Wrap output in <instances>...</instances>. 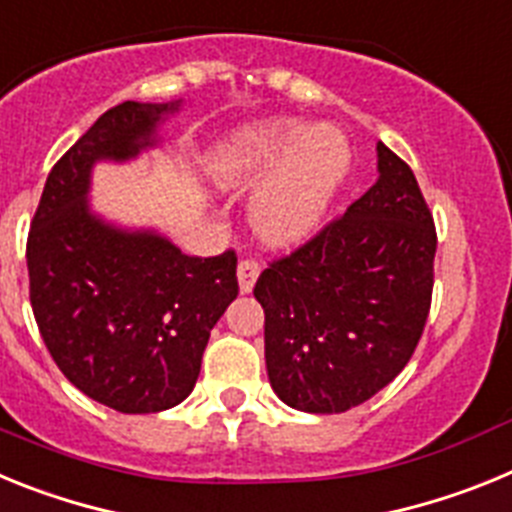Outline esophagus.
<instances>
[{"label":"esophagus","instance_id":"1","mask_svg":"<svg viewBox=\"0 0 512 512\" xmlns=\"http://www.w3.org/2000/svg\"><path fill=\"white\" fill-rule=\"evenodd\" d=\"M259 274H261L259 261L243 259L241 264H238V284H241L243 295H248V292H251L253 284H256V279H259Z\"/></svg>","mask_w":512,"mask_h":512}]
</instances>
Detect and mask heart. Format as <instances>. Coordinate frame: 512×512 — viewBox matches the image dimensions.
Segmentation results:
<instances>
[{"instance_id": "1", "label": "heart", "mask_w": 512, "mask_h": 512, "mask_svg": "<svg viewBox=\"0 0 512 512\" xmlns=\"http://www.w3.org/2000/svg\"><path fill=\"white\" fill-rule=\"evenodd\" d=\"M351 164L346 135L333 125L302 133L295 117H274L233 130L217 146L212 174L220 187L274 174L251 200V223L264 241L295 246L323 225Z\"/></svg>"}]
</instances>
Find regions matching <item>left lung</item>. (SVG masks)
Instances as JSON below:
<instances>
[{
	"instance_id": "obj_1",
	"label": "left lung",
	"mask_w": 512,
	"mask_h": 512,
	"mask_svg": "<svg viewBox=\"0 0 512 512\" xmlns=\"http://www.w3.org/2000/svg\"><path fill=\"white\" fill-rule=\"evenodd\" d=\"M377 158V184L253 287L269 382L302 413H346L377 395L405 369L431 310L433 215L410 166L384 143Z\"/></svg>"
}]
</instances>
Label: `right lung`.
<instances>
[{
    "label": "right lung",
    "mask_w": 512,
    "mask_h": 512,
    "mask_svg": "<svg viewBox=\"0 0 512 512\" xmlns=\"http://www.w3.org/2000/svg\"><path fill=\"white\" fill-rule=\"evenodd\" d=\"M179 102H122L58 158L27 235L30 305L63 377L117 413L187 400L210 330L238 297L235 251L187 256L153 230H122L89 210L97 161L153 146Z\"/></svg>",
    "instance_id": "1"
}]
</instances>
